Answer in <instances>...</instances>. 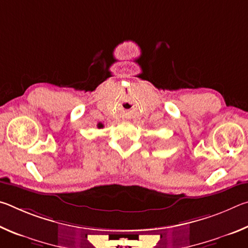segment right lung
I'll return each instance as SVG.
<instances>
[{
    "instance_id": "add662e5",
    "label": "right lung",
    "mask_w": 248,
    "mask_h": 248,
    "mask_svg": "<svg viewBox=\"0 0 248 248\" xmlns=\"http://www.w3.org/2000/svg\"><path fill=\"white\" fill-rule=\"evenodd\" d=\"M97 127H98V128H103V124H98Z\"/></svg>"
}]
</instances>
